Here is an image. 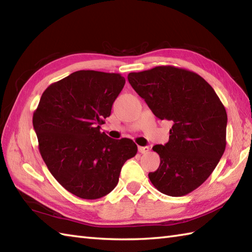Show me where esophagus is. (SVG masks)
Returning <instances> with one entry per match:
<instances>
[{
  "instance_id": "obj_1",
  "label": "esophagus",
  "mask_w": 252,
  "mask_h": 252,
  "mask_svg": "<svg viewBox=\"0 0 252 252\" xmlns=\"http://www.w3.org/2000/svg\"><path fill=\"white\" fill-rule=\"evenodd\" d=\"M149 151L148 146H138V152L141 154H146Z\"/></svg>"
}]
</instances>
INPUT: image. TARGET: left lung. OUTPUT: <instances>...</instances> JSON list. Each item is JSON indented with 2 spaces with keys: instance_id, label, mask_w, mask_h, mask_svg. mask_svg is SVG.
I'll list each match as a JSON object with an SVG mask.
<instances>
[{
  "instance_id": "left-lung-1",
  "label": "left lung",
  "mask_w": 252,
  "mask_h": 252,
  "mask_svg": "<svg viewBox=\"0 0 252 252\" xmlns=\"http://www.w3.org/2000/svg\"><path fill=\"white\" fill-rule=\"evenodd\" d=\"M127 80L160 120L173 121L169 142L155 145L160 165L148 178L162 194L179 197L199 187L226 146V110L199 74L173 66L131 72Z\"/></svg>"
}]
</instances>
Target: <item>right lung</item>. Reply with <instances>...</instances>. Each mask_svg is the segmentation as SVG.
Segmentation results:
<instances>
[{
	"label": "right lung",
	"mask_w": 252,
	"mask_h": 252,
	"mask_svg": "<svg viewBox=\"0 0 252 252\" xmlns=\"http://www.w3.org/2000/svg\"><path fill=\"white\" fill-rule=\"evenodd\" d=\"M125 83L119 73L76 71L51 84L33 114L40 154L50 172L82 199L109 194L122 165L137 153L132 140H114L99 131Z\"/></svg>",
	"instance_id": "1"
}]
</instances>
